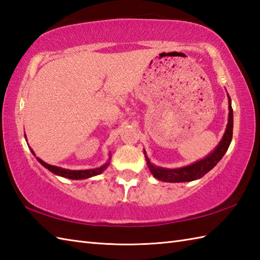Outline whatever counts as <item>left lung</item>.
I'll use <instances>...</instances> for the list:
<instances>
[{
    "mask_svg": "<svg viewBox=\"0 0 260 260\" xmlns=\"http://www.w3.org/2000/svg\"><path fill=\"white\" fill-rule=\"evenodd\" d=\"M233 129H234V113L233 107H231V99L229 97V119L227 129L224 132V135L222 137L221 142L219 143L217 148L210 154L206 158L201 159L194 164L189 165V167L181 168V169H162L157 168L153 165L148 161L147 156L145 155V159L147 163V167L150 169L154 178L157 180H161L164 182H189L197 179H200L204 174H207L210 170H212L217 163L222 158V156L227 152L228 147L230 145V142L233 140Z\"/></svg>",
    "mask_w": 260,
    "mask_h": 260,
    "instance_id": "8db88e82",
    "label": "left lung"
}]
</instances>
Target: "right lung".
I'll return each instance as SVG.
<instances>
[{
  "mask_svg": "<svg viewBox=\"0 0 260 260\" xmlns=\"http://www.w3.org/2000/svg\"><path fill=\"white\" fill-rule=\"evenodd\" d=\"M31 152L33 153V151L31 150ZM35 154V153H33ZM37 159L39 162H40L43 167L46 169H48L49 171H51L52 173L60 175V176H63V178H67V179H71V180H81V179H88V178H91V176H95L99 173H102L103 171L106 169L109 162L106 163L105 165L101 168H97V169H92V170H79V171H74V170H67V169H61V168H58V167H53V165L50 164H47L46 162H43L41 158L37 157Z\"/></svg>",
  "mask_w": 260,
  "mask_h": 260,
  "instance_id": "obj_1",
  "label": "right lung"
}]
</instances>
